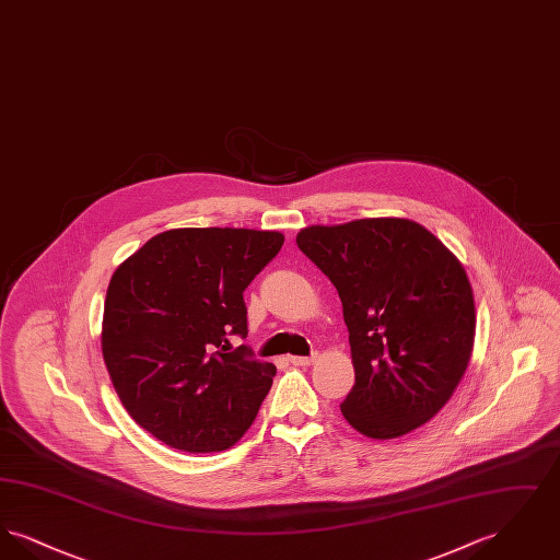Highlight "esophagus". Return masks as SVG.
Segmentation results:
<instances>
[{
	"instance_id": "1",
	"label": "esophagus",
	"mask_w": 560,
	"mask_h": 560,
	"mask_svg": "<svg viewBox=\"0 0 560 560\" xmlns=\"http://www.w3.org/2000/svg\"><path fill=\"white\" fill-rule=\"evenodd\" d=\"M315 361H317V354H313V357H290V363L298 365V368H308Z\"/></svg>"
}]
</instances>
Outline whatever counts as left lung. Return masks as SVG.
Returning <instances> with one entry per match:
<instances>
[{
	"label": "left lung",
	"mask_w": 560,
	"mask_h": 560,
	"mask_svg": "<svg viewBox=\"0 0 560 560\" xmlns=\"http://www.w3.org/2000/svg\"><path fill=\"white\" fill-rule=\"evenodd\" d=\"M298 247L342 300L354 386L340 405L357 432L397 439L452 399L475 348V295L462 262L409 218L313 224Z\"/></svg>",
	"instance_id": "obj_1"
}]
</instances>
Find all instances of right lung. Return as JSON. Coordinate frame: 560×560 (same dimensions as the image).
<instances>
[{"label":"right lung","instance_id":"1","mask_svg":"<svg viewBox=\"0 0 560 560\" xmlns=\"http://www.w3.org/2000/svg\"><path fill=\"white\" fill-rule=\"evenodd\" d=\"M279 231L172 229L110 277L101 347L138 427L188 453L224 452L252 427L277 368L233 350L243 292L283 245Z\"/></svg>","mask_w":560,"mask_h":560}]
</instances>
